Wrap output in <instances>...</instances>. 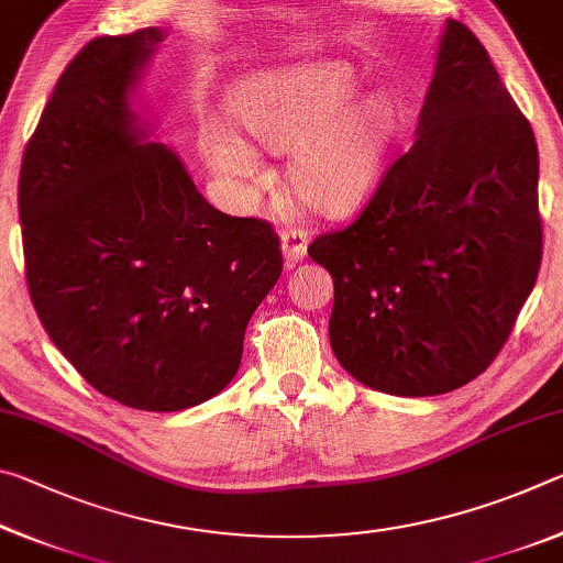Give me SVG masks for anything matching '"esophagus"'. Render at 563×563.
<instances>
[{"label":"esophagus","instance_id":"obj_1","mask_svg":"<svg viewBox=\"0 0 563 563\" xmlns=\"http://www.w3.org/2000/svg\"><path fill=\"white\" fill-rule=\"evenodd\" d=\"M280 247H283V258H285V268H295V263H300L308 253V233L300 231V228H288L280 235Z\"/></svg>","mask_w":563,"mask_h":563}]
</instances>
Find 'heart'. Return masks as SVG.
Returning <instances> with one entry per match:
<instances>
[{
  "label": "heart",
  "mask_w": 563,
  "mask_h": 563,
  "mask_svg": "<svg viewBox=\"0 0 563 563\" xmlns=\"http://www.w3.org/2000/svg\"><path fill=\"white\" fill-rule=\"evenodd\" d=\"M360 84L355 66L322 59L253 74L233 93L235 126L271 154H290L288 188L312 213L352 211L397 136L393 97L383 89L357 93ZM240 134L213 123L203 136L206 156L225 176L258 178L261 161Z\"/></svg>",
  "instance_id": "obj_1"
}]
</instances>
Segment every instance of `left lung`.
Returning <instances> with one entry per match:
<instances>
[{"label": "left lung", "mask_w": 563, "mask_h": 563, "mask_svg": "<svg viewBox=\"0 0 563 563\" xmlns=\"http://www.w3.org/2000/svg\"><path fill=\"white\" fill-rule=\"evenodd\" d=\"M537 188L529 121L482 42L446 19L415 144L355 223L308 247L335 283L340 365L397 397L482 375L537 283Z\"/></svg>", "instance_id": "8db88e82"}]
</instances>
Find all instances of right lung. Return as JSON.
I'll use <instances>...</instances> for the list:
<instances>
[{
    "label": "right lung",
    "instance_id": "right-lung-1",
    "mask_svg": "<svg viewBox=\"0 0 563 563\" xmlns=\"http://www.w3.org/2000/svg\"><path fill=\"white\" fill-rule=\"evenodd\" d=\"M164 40L148 26L84 46L19 174L36 316L93 389L146 412L231 383L247 320L283 273L273 228L218 211L176 151L151 141L139 93Z\"/></svg>",
    "mask_w": 563,
    "mask_h": 563
}]
</instances>
